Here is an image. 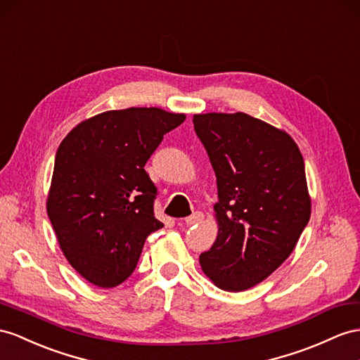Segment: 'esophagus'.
Returning <instances> with one entry per match:
<instances>
[{"label": "esophagus", "mask_w": 360, "mask_h": 360, "mask_svg": "<svg viewBox=\"0 0 360 360\" xmlns=\"http://www.w3.org/2000/svg\"><path fill=\"white\" fill-rule=\"evenodd\" d=\"M202 220H204V213H200V211H196V213H193L191 216L186 217V225H187V226L196 225V224L202 222Z\"/></svg>", "instance_id": "obj_1"}]
</instances>
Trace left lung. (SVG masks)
<instances>
[{"instance_id":"obj_1","label":"left lung","mask_w":360,"mask_h":360,"mask_svg":"<svg viewBox=\"0 0 360 360\" xmlns=\"http://www.w3.org/2000/svg\"><path fill=\"white\" fill-rule=\"evenodd\" d=\"M193 124L219 196L217 238L199 263L217 288L246 290L280 268L309 224L302 155L290 135L245 112L198 114Z\"/></svg>"}]
</instances>
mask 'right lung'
Returning a JSON list of instances; mask_svg holds the SVG:
<instances>
[{
    "mask_svg": "<svg viewBox=\"0 0 360 360\" xmlns=\"http://www.w3.org/2000/svg\"><path fill=\"white\" fill-rule=\"evenodd\" d=\"M184 120L160 108L108 110L63 138L47 213L63 255L89 283L109 289L127 280L147 236L164 226L144 165Z\"/></svg>",
    "mask_w": 360,
    "mask_h": 360,
    "instance_id": "right-lung-1",
    "label": "right lung"
}]
</instances>
